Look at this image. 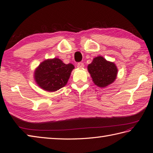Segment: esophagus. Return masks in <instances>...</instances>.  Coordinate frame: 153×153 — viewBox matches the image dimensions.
Returning <instances> with one entry per match:
<instances>
[{"label":"esophagus","mask_w":153,"mask_h":153,"mask_svg":"<svg viewBox=\"0 0 153 153\" xmlns=\"http://www.w3.org/2000/svg\"><path fill=\"white\" fill-rule=\"evenodd\" d=\"M77 68H83V67H84V64H83V62L77 63Z\"/></svg>","instance_id":"esophagus-1"}]
</instances>
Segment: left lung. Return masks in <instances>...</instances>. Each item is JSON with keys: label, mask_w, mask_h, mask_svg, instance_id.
I'll return each mask as SVG.
<instances>
[{"label": "left lung", "mask_w": 153, "mask_h": 153, "mask_svg": "<svg viewBox=\"0 0 153 153\" xmlns=\"http://www.w3.org/2000/svg\"><path fill=\"white\" fill-rule=\"evenodd\" d=\"M88 69L93 82L101 88L109 85L114 82L117 75V68L113 62L107 61L103 57L95 58Z\"/></svg>", "instance_id": "left-lung-1"}]
</instances>
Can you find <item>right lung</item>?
I'll return each mask as SVG.
<instances>
[{"label": "right lung", "mask_w": 153, "mask_h": 153, "mask_svg": "<svg viewBox=\"0 0 153 153\" xmlns=\"http://www.w3.org/2000/svg\"><path fill=\"white\" fill-rule=\"evenodd\" d=\"M74 68V65L65 64L58 58L46 59L35 71L36 82L44 90L56 91L66 85Z\"/></svg>", "instance_id": "right-lung-1"}]
</instances>
